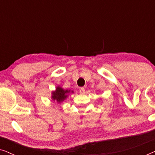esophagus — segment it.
Wrapping results in <instances>:
<instances>
[{
    "label": "esophagus",
    "mask_w": 155,
    "mask_h": 155,
    "mask_svg": "<svg viewBox=\"0 0 155 155\" xmlns=\"http://www.w3.org/2000/svg\"><path fill=\"white\" fill-rule=\"evenodd\" d=\"M84 92H85V90H84V88L81 87V88L80 89V94H83Z\"/></svg>",
    "instance_id": "34e87169"
}]
</instances>
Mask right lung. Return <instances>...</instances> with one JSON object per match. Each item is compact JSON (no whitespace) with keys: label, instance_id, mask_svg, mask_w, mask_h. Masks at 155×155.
<instances>
[{"label":"right lung","instance_id":"1","mask_svg":"<svg viewBox=\"0 0 155 155\" xmlns=\"http://www.w3.org/2000/svg\"><path fill=\"white\" fill-rule=\"evenodd\" d=\"M73 91L68 90H64L60 86H58L56 88V90L53 91L51 93V99L54 101H56L57 103H61L68 96L70 93H73Z\"/></svg>","mask_w":155,"mask_h":155}]
</instances>
